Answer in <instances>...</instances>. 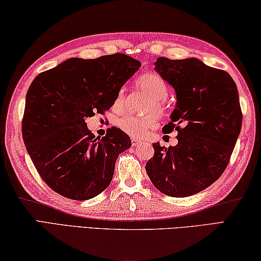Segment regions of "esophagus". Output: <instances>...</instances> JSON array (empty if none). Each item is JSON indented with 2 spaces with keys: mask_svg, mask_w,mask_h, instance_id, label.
I'll list each match as a JSON object with an SVG mask.
<instances>
[{
  "mask_svg": "<svg viewBox=\"0 0 261 261\" xmlns=\"http://www.w3.org/2000/svg\"><path fill=\"white\" fill-rule=\"evenodd\" d=\"M141 143V141L140 140H138V139H132V145H133V147H136V145H139Z\"/></svg>",
  "mask_w": 261,
  "mask_h": 261,
  "instance_id": "1",
  "label": "esophagus"
}]
</instances>
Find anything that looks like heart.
I'll return each mask as SVG.
<instances>
[{
    "label": "heart",
    "mask_w": 261,
    "mask_h": 261,
    "mask_svg": "<svg viewBox=\"0 0 261 261\" xmlns=\"http://www.w3.org/2000/svg\"><path fill=\"white\" fill-rule=\"evenodd\" d=\"M136 87L151 98V103L147 108V113H154L158 117L165 116L167 110L165 99L168 95V88L163 77L154 72L145 73L136 80ZM125 103V90L121 89L114 98L113 109L116 111H123ZM117 125L132 138L141 139L156 126V117L153 114L149 117L125 116L119 119Z\"/></svg>",
    "instance_id": "heart-1"
}]
</instances>
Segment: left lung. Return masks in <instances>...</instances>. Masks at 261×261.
<instances>
[{
    "mask_svg": "<svg viewBox=\"0 0 261 261\" xmlns=\"http://www.w3.org/2000/svg\"><path fill=\"white\" fill-rule=\"evenodd\" d=\"M154 68L175 89L176 108L163 132L177 130V144L153 143L145 171L163 194L188 197L214 184L230 161L243 118L239 91L226 71L197 58L159 57Z\"/></svg>",
    "mask_w": 261,
    "mask_h": 261,
    "instance_id": "1",
    "label": "left lung"
}]
</instances>
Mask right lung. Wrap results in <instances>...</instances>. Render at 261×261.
<instances>
[{
    "label": "right lung",
    "instance_id": "1",
    "mask_svg": "<svg viewBox=\"0 0 261 261\" xmlns=\"http://www.w3.org/2000/svg\"><path fill=\"white\" fill-rule=\"evenodd\" d=\"M141 63L125 54L70 58L35 77L26 94L21 132L41 179L55 193L86 200L108 188L119 154L132 145L117 127L95 139L85 119L113 105Z\"/></svg>",
    "mask_w": 261,
    "mask_h": 261
}]
</instances>
